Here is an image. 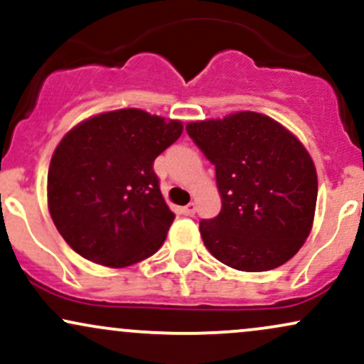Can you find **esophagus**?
Returning a JSON list of instances; mask_svg holds the SVG:
<instances>
[{"instance_id": "1", "label": "esophagus", "mask_w": 364, "mask_h": 364, "mask_svg": "<svg viewBox=\"0 0 364 364\" xmlns=\"http://www.w3.org/2000/svg\"><path fill=\"white\" fill-rule=\"evenodd\" d=\"M182 213L186 216H194L196 215V203H189L187 206H183Z\"/></svg>"}]
</instances>
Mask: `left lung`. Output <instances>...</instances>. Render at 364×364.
Here are the masks:
<instances>
[{
  "label": "left lung",
  "instance_id": "8db88e82",
  "mask_svg": "<svg viewBox=\"0 0 364 364\" xmlns=\"http://www.w3.org/2000/svg\"><path fill=\"white\" fill-rule=\"evenodd\" d=\"M187 134L215 165L221 211L200 220L204 245L245 272L283 266L309 237L317 172L306 149L267 115L238 112L191 122Z\"/></svg>",
  "mask_w": 364,
  "mask_h": 364
}]
</instances>
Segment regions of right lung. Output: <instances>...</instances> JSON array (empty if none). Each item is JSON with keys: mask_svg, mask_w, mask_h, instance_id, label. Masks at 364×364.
<instances>
[{"mask_svg": "<svg viewBox=\"0 0 364 364\" xmlns=\"http://www.w3.org/2000/svg\"><path fill=\"white\" fill-rule=\"evenodd\" d=\"M181 134L178 121L122 109L64 136L50 160L47 200L55 228L76 254L126 267L164 245L175 215L153 164Z\"/></svg>", "mask_w": 364, "mask_h": 364, "instance_id": "1", "label": "right lung"}]
</instances>
